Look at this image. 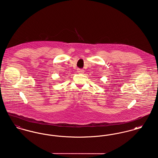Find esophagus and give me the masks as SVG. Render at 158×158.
Listing matches in <instances>:
<instances>
[{"label":"esophagus","instance_id":"obj_1","mask_svg":"<svg viewBox=\"0 0 158 158\" xmlns=\"http://www.w3.org/2000/svg\"><path fill=\"white\" fill-rule=\"evenodd\" d=\"M77 72L78 73H79V74H82V73H84V70H82V69H77Z\"/></svg>","mask_w":158,"mask_h":158}]
</instances>
